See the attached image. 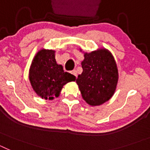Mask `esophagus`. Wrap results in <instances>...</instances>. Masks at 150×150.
I'll use <instances>...</instances> for the list:
<instances>
[{"label":"esophagus","mask_w":150,"mask_h":150,"mask_svg":"<svg viewBox=\"0 0 150 150\" xmlns=\"http://www.w3.org/2000/svg\"><path fill=\"white\" fill-rule=\"evenodd\" d=\"M71 74H72L74 76H76V77H77V73H76V70H74V71H71Z\"/></svg>","instance_id":"1"}]
</instances>
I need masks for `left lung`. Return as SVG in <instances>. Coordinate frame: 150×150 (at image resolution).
Listing matches in <instances>:
<instances>
[{
    "label": "left lung",
    "mask_w": 150,
    "mask_h": 150,
    "mask_svg": "<svg viewBox=\"0 0 150 150\" xmlns=\"http://www.w3.org/2000/svg\"><path fill=\"white\" fill-rule=\"evenodd\" d=\"M83 73L76 79L83 98L91 106L109 100L114 94L119 79L115 59L110 51L99 49L84 53Z\"/></svg>",
    "instance_id": "1"
}]
</instances>
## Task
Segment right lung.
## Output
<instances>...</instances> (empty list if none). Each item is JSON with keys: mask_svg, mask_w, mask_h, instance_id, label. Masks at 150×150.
I'll use <instances>...</instances> for the list:
<instances>
[{"mask_svg": "<svg viewBox=\"0 0 150 150\" xmlns=\"http://www.w3.org/2000/svg\"><path fill=\"white\" fill-rule=\"evenodd\" d=\"M76 76L64 72L58 64L55 51L42 49L38 52L29 70V80L36 94L46 100L59 97L62 88L69 82L75 81Z\"/></svg>", "mask_w": 150, "mask_h": 150, "instance_id": "obj_1", "label": "right lung"}]
</instances>
